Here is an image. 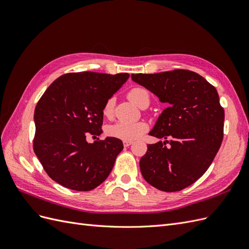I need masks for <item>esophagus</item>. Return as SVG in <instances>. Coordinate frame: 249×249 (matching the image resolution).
<instances>
[{
	"label": "esophagus",
	"mask_w": 249,
	"mask_h": 249,
	"mask_svg": "<svg viewBox=\"0 0 249 249\" xmlns=\"http://www.w3.org/2000/svg\"><path fill=\"white\" fill-rule=\"evenodd\" d=\"M123 143H124V147H127V146H130L133 142H132V141H127V140H124Z\"/></svg>",
	"instance_id": "esophagus-1"
}]
</instances>
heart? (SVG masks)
I'll list each match as a JSON object with an SVG mask.
<instances>
[{"label":"heart","mask_w":249,"mask_h":249,"mask_svg":"<svg viewBox=\"0 0 249 249\" xmlns=\"http://www.w3.org/2000/svg\"><path fill=\"white\" fill-rule=\"evenodd\" d=\"M127 97L131 102L136 104L138 107H147L149 104V95L146 90L140 87H135L127 92ZM114 111V100L110 97L105 103L103 107V114L106 117H111ZM147 131V124L144 122L137 123H125L116 122L109 124L106 127V133L110 137L117 138L120 140L133 141L138 139L140 136Z\"/></svg>","instance_id":"heart-1"}]
</instances>
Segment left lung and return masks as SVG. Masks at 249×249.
I'll return each instance as SVG.
<instances>
[{
  "label": "left lung",
  "mask_w": 249,
  "mask_h": 249,
  "mask_svg": "<svg viewBox=\"0 0 249 249\" xmlns=\"http://www.w3.org/2000/svg\"><path fill=\"white\" fill-rule=\"evenodd\" d=\"M131 77L167 105L149 132L150 136L166 140L147 145L139 163L142 177L161 191L183 190L208 170L220 148L224 110L217 90L187 70Z\"/></svg>",
  "instance_id": "obj_1"
}]
</instances>
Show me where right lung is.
Segmentation results:
<instances>
[{"label": "right lung", "mask_w": 249, "mask_h": 249, "mask_svg": "<svg viewBox=\"0 0 249 249\" xmlns=\"http://www.w3.org/2000/svg\"><path fill=\"white\" fill-rule=\"evenodd\" d=\"M127 72H71L56 79L34 112V153L48 176L76 191H90L108 178L124 145L122 140L88 143L100 136L103 107L129 79Z\"/></svg>", "instance_id": "add662e5"}]
</instances>
